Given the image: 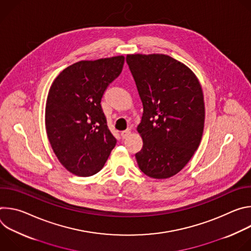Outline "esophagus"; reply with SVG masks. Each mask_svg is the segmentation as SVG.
Segmentation results:
<instances>
[{
	"label": "esophagus",
	"mask_w": 251,
	"mask_h": 251,
	"mask_svg": "<svg viewBox=\"0 0 251 251\" xmlns=\"http://www.w3.org/2000/svg\"><path fill=\"white\" fill-rule=\"evenodd\" d=\"M130 134H131V131L128 129V130H125V131H122L121 132V137L123 138V139H126V138H128L129 136H130Z\"/></svg>",
	"instance_id": "obj_1"
}]
</instances>
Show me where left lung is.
Wrapping results in <instances>:
<instances>
[{
  "label": "left lung",
  "instance_id": "obj_1",
  "mask_svg": "<svg viewBox=\"0 0 251 251\" xmlns=\"http://www.w3.org/2000/svg\"><path fill=\"white\" fill-rule=\"evenodd\" d=\"M126 61L143 103L138 166L154 178L173 176L188 164L201 140V86L187 65L166 54H128Z\"/></svg>",
  "mask_w": 251,
  "mask_h": 251
}]
</instances>
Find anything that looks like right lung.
<instances>
[{
  "label": "right lung",
  "instance_id": "right-lung-1",
  "mask_svg": "<svg viewBox=\"0 0 251 251\" xmlns=\"http://www.w3.org/2000/svg\"><path fill=\"white\" fill-rule=\"evenodd\" d=\"M124 56L81 60L63 69L50 89L46 128L62 166L79 176L98 173L116 145L101 99L121 74Z\"/></svg>",
  "mask_w": 251,
  "mask_h": 251
}]
</instances>
